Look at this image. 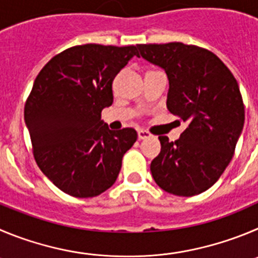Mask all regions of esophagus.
I'll return each instance as SVG.
<instances>
[{
  "label": "esophagus",
  "mask_w": 258,
  "mask_h": 258,
  "mask_svg": "<svg viewBox=\"0 0 258 258\" xmlns=\"http://www.w3.org/2000/svg\"><path fill=\"white\" fill-rule=\"evenodd\" d=\"M151 135L149 134L148 131H145V130H139L137 131V137H139V140H145V139H148V137H150Z\"/></svg>",
  "instance_id": "obj_1"
}]
</instances>
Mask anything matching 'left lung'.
Masks as SVG:
<instances>
[{
  "label": "left lung",
  "mask_w": 258,
  "mask_h": 258,
  "mask_svg": "<svg viewBox=\"0 0 258 258\" xmlns=\"http://www.w3.org/2000/svg\"><path fill=\"white\" fill-rule=\"evenodd\" d=\"M140 56L165 71L167 108L187 123L179 139L159 136L151 162L155 183L189 197L210 188L230 163L244 124L237 80L213 52L183 43L139 44Z\"/></svg>",
  "instance_id": "8db88e82"
}]
</instances>
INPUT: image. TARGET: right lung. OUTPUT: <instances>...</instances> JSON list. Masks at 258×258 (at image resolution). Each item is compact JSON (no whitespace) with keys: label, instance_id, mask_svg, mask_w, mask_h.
I'll list each match as a JSON object with an SVG mask.
<instances>
[{"label":"right lung","instance_id":"add662e5","mask_svg":"<svg viewBox=\"0 0 258 258\" xmlns=\"http://www.w3.org/2000/svg\"><path fill=\"white\" fill-rule=\"evenodd\" d=\"M137 48L84 44L42 69L24 108L35 162L64 194L95 197L113 186L134 128L112 131L100 119L113 103L112 83Z\"/></svg>","mask_w":258,"mask_h":258}]
</instances>
